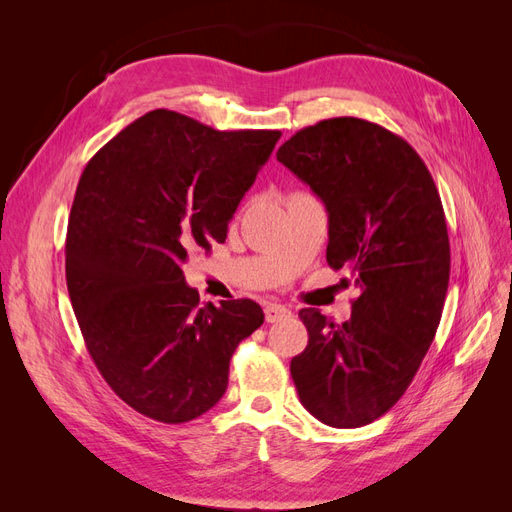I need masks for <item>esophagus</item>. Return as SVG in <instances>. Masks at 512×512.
I'll list each match as a JSON object with an SVG mask.
<instances>
[{"label":"esophagus","instance_id":"obj_1","mask_svg":"<svg viewBox=\"0 0 512 512\" xmlns=\"http://www.w3.org/2000/svg\"><path fill=\"white\" fill-rule=\"evenodd\" d=\"M292 312L286 307V305H280V303H269L265 307V318L267 322H280V320H286L290 318Z\"/></svg>","mask_w":512,"mask_h":512}]
</instances>
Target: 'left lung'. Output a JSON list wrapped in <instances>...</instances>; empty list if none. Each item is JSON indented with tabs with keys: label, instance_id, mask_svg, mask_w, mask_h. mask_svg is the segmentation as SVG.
Returning <instances> with one entry per match:
<instances>
[{
	"label": "left lung",
	"instance_id": "8db88e82",
	"mask_svg": "<svg viewBox=\"0 0 512 512\" xmlns=\"http://www.w3.org/2000/svg\"><path fill=\"white\" fill-rule=\"evenodd\" d=\"M277 160L327 207V262L359 288L344 324L301 309L309 339L290 376L320 423L369 425L406 393L442 318L451 245L438 188L404 138L356 117L299 130Z\"/></svg>",
	"mask_w": 512,
	"mask_h": 512
}]
</instances>
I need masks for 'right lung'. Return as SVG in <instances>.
I'll return each instance as SVG.
<instances>
[{"label": "right lung", "instance_id": "add662e5", "mask_svg": "<svg viewBox=\"0 0 512 512\" xmlns=\"http://www.w3.org/2000/svg\"><path fill=\"white\" fill-rule=\"evenodd\" d=\"M280 136L220 132L158 108L108 141L76 185L66 237L74 314L102 378L153 421L188 423L218 404L232 354L265 320L252 299L200 303L183 262L226 241Z\"/></svg>", "mask_w": 512, "mask_h": 512}]
</instances>
